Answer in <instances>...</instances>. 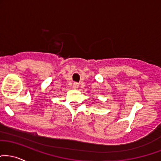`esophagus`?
Wrapping results in <instances>:
<instances>
[{
	"label": "esophagus",
	"instance_id": "1",
	"mask_svg": "<svg viewBox=\"0 0 161 161\" xmlns=\"http://www.w3.org/2000/svg\"><path fill=\"white\" fill-rule=\"evenodd\" d=\"M78 88H79V83H77V82L73 83V88L77 89Z\"/></svg>",
	"mask_w": 161,
	"mask_h": 161
}]
</instances>
